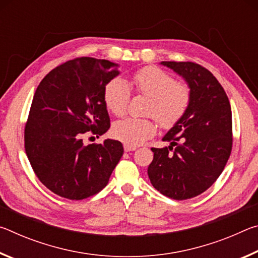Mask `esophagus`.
<instances>
[{
  "instance_id": "1",
  "label": "esophagus",
  "mask_w": 258,
  "mask_h": 258,
  "mask_svg": "<svg viewBox=\"0 0 258 258\" xmlns=\"http://www.w3.org/2000/svg\"><path fill=\"white\" fill-rule=\"evenodd\" d=\"M124 150H125L126 152H128V151H134V150H137V147H133V146L125 145V146H124Z\"/></svg>"
}]
</instances>
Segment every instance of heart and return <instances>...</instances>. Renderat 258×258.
Segmentation results:
<instances>
[{
	"instance_id": "b5f03b06",
	"label": "heart",
	"mask_w": 258,
	"mask_h": 258,
	"mask_svg": "<svg viewBox=\"0 0 258 258\" xmlns=\"http://www.w3.org/2000/svg\"><path fill=\"white\" fill-rule=\"evenodd\" d=\"M131 84L137 92L150 98L147 113L154 116L164 128H171L182 119L190 104L189 87L176 83L172 76L157 67H146L133 76ZM131 89L121 78H113L104 87L103 100L109 111L121 116L127 109ZM156 124L150 118L126 117L112 125V134L128 146H139L152 138Z\"/></svg>"
}]
</instances>
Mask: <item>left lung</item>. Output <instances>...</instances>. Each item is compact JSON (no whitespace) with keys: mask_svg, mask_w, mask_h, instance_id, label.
I'll return each instance as SVG.
<instances>
[{"mask_svg":"<svg viewBox=\"0 0 258 258\" xmlns=\"http://www.w3.org/2000/svg\"><path fill=\"white\" fill-rule=\"evenodd\" d=\"M189 86L191 99L182 119L165 134L168 147L152 148L151 184L167 197L185 200L213 185L232 149V112L213 74L195 62L161 61Z\"/></svg>","mask_w":258,"mask_h":258,"instance_id":"obj_1","label":"left lung"}]
</instances>
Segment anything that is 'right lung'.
<instances>
[{"mask_svg":"<svg viewBox=\"0 0 258 258\" xmlns=\"http://www.w3.org/2000/svg\"><path fill=\"white\" fill-rule=\"evenodd\" d=\"M118 63L82 56L43 78L34 94L25 149L35 174L60 197L82 200L107 185L123 156L119 141L84 146L85 132L102 135L110 127L104 87L119 75Z\"/></svg>","mask_w":258,"mask_h":258,"instance_id":"add662e5","label":"right lung"}]
</instances>
